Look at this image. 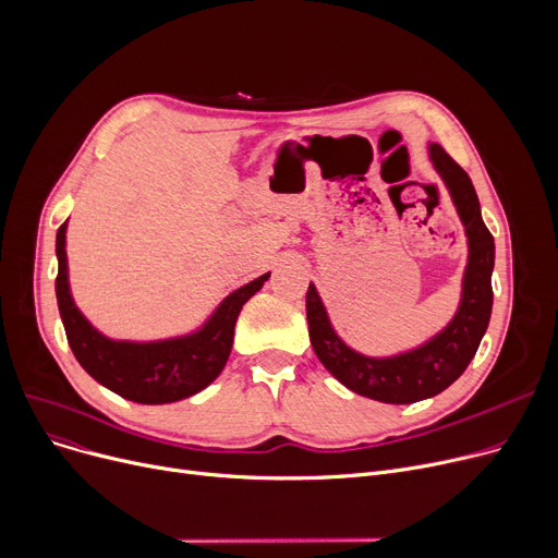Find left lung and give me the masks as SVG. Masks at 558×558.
Returning a JSON list of instances; mask_svg holds the SVG:
<instances>
[{
  "mask_svg": "<svg viewBox=\"0 0 558 558\" xmlns=\"http://www.w3.org/2000/svg\"><path fill=\"white\" fill-rule=\"evenodd\" d=\"M429 158L450 190L468 238L461 305L444 332H438L421 348L396 357H366L337 337L314 284H310L305 296L310 341L320 364L350 391L389 404L418 402L448 389L475 357L493 307L490 274L495 264V242L482 219L480 198L471 175L446 154L444 146L429 144Z\"/></svg>",
  "mask_w": 558,
  "mask_h": 558,
  "instance_id": "left-lung-1",
  "label": "left lung"
}]
</instances>
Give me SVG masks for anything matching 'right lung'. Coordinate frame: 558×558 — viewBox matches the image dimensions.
I'll list each match as a JSON object with an SVG mask.
<instances>
[{
    "label": "right lung",
    "instance_id": "1",
    "mask_svg": "<svg viewBox=\"0 0 558 558\" xmlns=\"http://www.w3.org/2000/svg\"><path fill=\"white\" fill-rule=\"evenodd\" d=\"M68 221L58 228L56 301L68 343L78 364L99 385L140 404H165L190 398L223 371L242 305L269 280V274L240 287L217 307L198 332L165 341H112L99 335L72 301L65 255Z\"/></svg>",
    "mask_w": 558,
    "mask_h": 558
}]
</instances>
